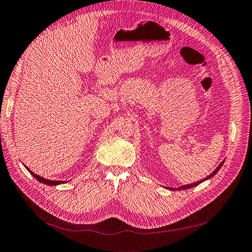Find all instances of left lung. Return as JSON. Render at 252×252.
I'll list each match as a JSON object with an SVG mask.
<instances>
[{
    "label": "left lung",
    "instance_id": "1",
    "mask_svg": "<svg viewBox=\"0 0 252 252\" xmlns=\"http://www.w3.org/2000/svg\"><path fill=\"white\" fill-rule=\"evenodd\" d=\"M222 163H224V161H222V162L218 165V167L213 171V172L208 175V177H206L205 179L204 180H201V181H197V182H194V183H191V184H187V185H183V187H180V188H177V189H191V188H194V187H196V185H198L200 183H202L203 181H205V180H207V179H211L212 177H214V175L218 172V170H220V168H221V165H222ZM174 189L173 188L172 189Z\"/></svg>",
    "mask_w": 252,
    "mask_h": 252
}]
</instances>
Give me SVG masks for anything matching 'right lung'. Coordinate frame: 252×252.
I'll return each mask as SVG.
<instances>
[{
    "mask_svg": "<svg viewBox=\"0 0 252 252\" xmlns=\"http://www.w3.org/2000/svg\"><path fill=\"white\" fill-rule=\"evenodd\" d=\"M26 168H27V167H26ZM27 170L30 171V173L32 175V177H34L36 180H38V181L41 182V183H45V184H47V185H58V184L63 183V181H51V180L44 179V178H41V177H39V175H37L36 173L32 172V171H31L28 168H27Z\"/></svg>",
    "mask_w": 252,
    "mask_h": 252,
    "instance_id": "right-lung-1",
    "label": "right lung"
}]
</instances>
